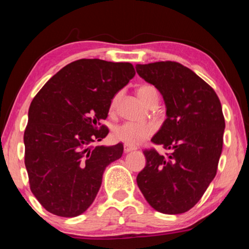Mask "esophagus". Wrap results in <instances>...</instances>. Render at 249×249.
I'll return each mask as SVG.
<instances>
[{"label":"esophagus","mask_w":249,"mask_h":249,"mask_svg":"<svg viewBox=\"0 0 249 249\" xmlns=\"http://www.w3.org/2000/svg\"><path fill=\"white\" fill-rule=\"evenodd\" d=\"M136 149H137L136 147L124 144V153H130V151H134V150H136Z\"/></svg>","instance_id":"34e87169"}]
</instances>
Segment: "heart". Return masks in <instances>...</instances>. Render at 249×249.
I'll return each mask as SVG.
<instances>
[{
	"instance_id": "1",
	"label": "heart",
	"mask_w": 249,
	"mask_h": 249,
	"mask_svg": "<svg viewBox=\"0 0 249 249\" xmlns=\"http://www.w3.org/2000/svg\"><path fill=\"white\" fill-rule=\"evenodd\" d=\"M137 95L142 100V102L147 105L151 99L158 98V92L153 86H142L137 89ZM119 100L120 94L113 96L111 104H109V111H114ZM154 126L150 124L138 125L134 123H123L114 127L112 132V137L115 142H124L129 146H136L154 134Z\"/></svg>"
}]
</instances>
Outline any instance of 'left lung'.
Here are the masks:
<instances>
[{
  "label": "left lung",
  "mask_w": 249,
  "mask_h": 249,
  "mask_svg": "<svg viewBox=\"0 0 249 249\" xmlns=\"http://www.w3.org/2000/svg\"><path fill=\"white\" fill-rule=\"evenodd\" d=\"M145 81L157 88L167 107V119L151 138L170 153L145 149L146 166L137 185L147 202L165 214L192 209L217 171L225 120L215 91L191 69L176 61L137 65Z\"/></svg>",
  "instance_id": "obj_1"
}]
</instances>
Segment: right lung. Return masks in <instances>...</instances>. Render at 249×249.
Masks as SVG:
<instances>
[{
  "instance_id": "right-lung-1",
  "label": "right lung",
  "mask_w": 249,
  "mask_h": 249,
  "mask_svg": "<svg viewBox=\"0 0 249 249\" xmlns=\"http://www.w3.org/2000/svg\"><path fill=\"white\" fill-rule=\"evenodd\" d=\"M135 75L129 62L79 59L50 78L33 99L24 133L29 188L48 212L82 214L94 201L107 166L123 145L92 146L108 134L101 124L111 101Z\"/></svg>"
}]
</instances>
